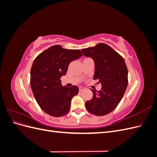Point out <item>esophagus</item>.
I'll list each match as a JSON object with an SVG mask.
<instances>
[{
    "instance_id": "obj_1",
    "label": "esophagus",
    "mask_w": 157,
    "mask_h": 157,
    "mask_svg": "<svg viewBox=\"0 0 157 157\" xmlns=\"http://www.w3.org/2000/svg\"><path fill=\"white\" fill-rule=\"evenodd\" d=\"M84 90V88H83V87H79V91H80V92L83 91Z\"/></svg>"
}]
</instances>
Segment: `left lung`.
Here are the masks:
<instances>
[{
  "mask_svg": "<svg viewBox=\"0 0 157 157\" xmlns=\"http://www.w3.org/2000/svg\"><path fill=\"white\" fill-rule=\"evenodd\" d=\"M81 51L84 56L94 59V79L101 84L99 91L91 89L93 98L85 103L86 108L96 116L106 115L117 107L128 86V69L124 59L104 43Z\"/></svg>",
  "mask_w": 157,
  "mask_h": 157,
  "instance_id": "8db88e82",
  "label": "left lung"
}]
</instances>
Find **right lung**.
Returning a JSON list of instances; mask_svg holds the SVG:
<instances>
[{
    "instance_id": "obj_1",
    "label": "right lung",
    "mask_w": 157,
    "mask_h": 157,
    "mask_svg": "<svg viewBox=\"0 0 157 157\" xmlns=\"http://www.w3.org/2000/svg\"><path fill=\"white\" fill-rule=\"evenodd\" d=\"M82 56L80 50L55 45L42 52L33 61L30 78L32 91L40 107L50 116L59 117L69 113L71 99L78 93V88L63 86L60 78L67 73L71 61Z\"/></svg>"
}]
</instances>
